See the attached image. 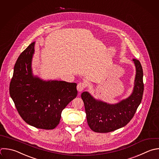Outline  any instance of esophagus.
<instances>
[{
    "instance_id": "34e87169",
    "label": "esophagus",
    "mask_w": 159,
    "mask_h": 159,
    "mask_svg": "<svg viewBox=\"0 0 159 159\" xmlns=\"http://www.w3.org/2000/svg\"><path fill=\"white\" fill-rule=\"evenodd\" d=\"M86 87V84L84 82H80L77 85V89L78 91L81 92L84 89H85Z\"/></svg>"
}]
</instances>
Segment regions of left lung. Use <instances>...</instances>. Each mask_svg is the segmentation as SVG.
Masks as SVG:
<instances>
[{"mask_svg": "<svg viewBox=\"0 0 159 159\" xmlns=\"http://www.w3.org/2000/svg\"><path fill=\"white\" fill-rule=\"evenodd\" d=\"M136 68L135 86L132 94L116 104H109L94 99L85 91L81 96L90 129L100 133L114 131L127 125L134 117L141 102L143 93V70L140 61L133 59Z\"/></svg>", "mask_w": 159, "mask_h": 159, "instance_id": "8db88e82", "label": "left lung"}]
</instances>
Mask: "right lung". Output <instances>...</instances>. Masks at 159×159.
Here are the masks:
<instances>
[{
    "label": "right lung",
    "mask_w": 159,
    "mask_h": 159,
    "mask_svg": "<svg viewBox=\"0 0 159 159\" xmlns=\"http://www.w3.org/2000/svg\"><path fill=\"white\" fill-rule=\"evenodd\" d=\"M35 42L19 57L10 83V95L23 120L42 129H53L62 111L78 94L77 84L62 81H43L34 77L31 63Z\"/></svg>",
    "instance_id": "obj_1"
}]
</instances>
